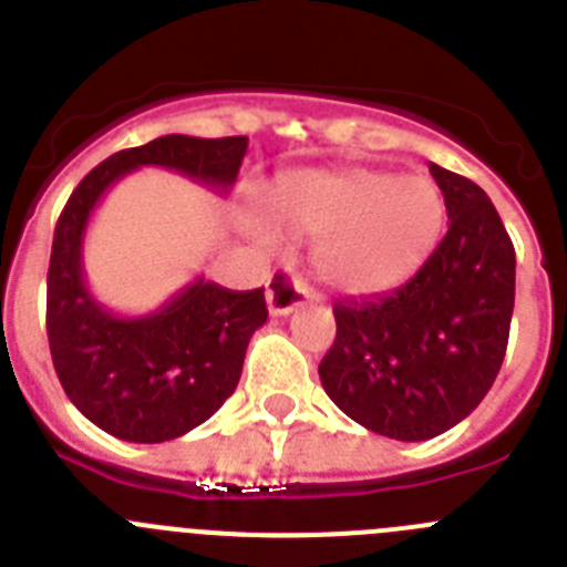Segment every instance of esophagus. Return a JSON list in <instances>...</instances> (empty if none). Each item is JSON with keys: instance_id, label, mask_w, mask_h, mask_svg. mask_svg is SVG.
Wrapping results in <instances>:
<instances>
[{"instance_id": "esophagus-1", "label": "esophagus", "mask_w": 567, "mask_h": 567, "mask_svg": "<svg viewBox=\"0 0 567 567\" xmlns=\"http://www.w3.org/2000/svg\"><path fill=\"white\" fill-rule=\"evenodd\" d=\"M309 300V287L303 280H298L295 275L287 272H275L272 280L267 287V307L272 318H280V315L295 312L298 307H303Z\"/></svg>"}]
</instances>
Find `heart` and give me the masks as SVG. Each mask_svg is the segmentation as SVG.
Returning a JSON list of instances; mask_svg holds the SVG:
<instances>
[{"mask_svg": "<svg viewBox=\"0 0 567 567\" xmlns=\"http://www.w3.org/2000/svg\"><path fill=\"white\" fill-rule=\"evenodd\" d=\"M272 213L289 235L318 240L320 280L352 298L403 287L445 229V198L434 178L363 167L287 175L275 187Z\"/></svg>", "mask_w": 567, "mask_h": 567, "instance_id": "obj_1", "label": "heart"}]
</instances>
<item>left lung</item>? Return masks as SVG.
Masks as SVG:
<instances>
[{
  "instance_id": "8db88e82",
  "label": "left lung",
  "mask_w": 567,
  "mask_h": 567,
  "mask_svg": "<svg viewBox=\"0 0 567 567\" xmlns=\"http://www.w3.org/2000/svg\"><path fill=\"white\" fill-rule=\"evenodd\" d=\"M449 233L394 292L334 303L320 383L346 417L420 443L449 432L488 394L508 346L517 255L488 195L432 164Z\"/></svg>"
}]
</instances>
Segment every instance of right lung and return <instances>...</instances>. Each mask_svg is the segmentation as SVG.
Wrapping results in <instances>:
<instances>
[{"mask_svg": "<svg viewBox=\"0 0 567 567\" xmlns=\"http://www.w3.org/2000/svg\"><path fill=\"white\" fill-rule=\"evenodd\" d=\"M247 135H162L90 169L59 215L48 269V340L70 403L127 443H164L193 432L235 392L249 338L267 323L264 289L204 280L150 315H115L84 280V233L118 178L164 167L227 195L247 155Z\"/></svg>", "mask_w": 567, "mask_h": 567, "instance_id": "add662e5", "label": "right lung"}]
</instances>
